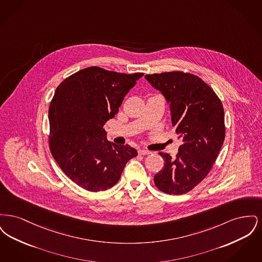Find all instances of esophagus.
<instances>
[{
	"mask_svg": "<svg viewBox=\"0 0 262 262\" xmlns=\"http://www.w3.org/2000/svg\"><path fill=\"white\" fill-rule=\"evenodd\" d=\"M138 153H139L140 155H146V154H150L151 151L146 149H139L138 150Z\"/></svg>",
	"mask_w": 262,
	"mask_h": 262,
	"instance_id": "1",
	"label": "esophagus"
}]
</instances>
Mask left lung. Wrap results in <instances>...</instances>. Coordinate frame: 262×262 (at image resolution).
<instances>
[{"mask_svg":"<svg viewBox=\"0 0 262 262\" xmlns=\"http://www.w3.org/2000/svg\"><path fill=\"white\" fill-rule=\"evenodd\" d=\"M161 92L172 125L183 140L176 158L160 152L164 168L154 176L155 186L169 194L191 190L211 170L225 138L224 109L218 96L196 75L181 72L144 76Z\"/></svg>","mask_w":262,"mask_h":262,"instance_id":"1","label":"left lung"}]
</instances>
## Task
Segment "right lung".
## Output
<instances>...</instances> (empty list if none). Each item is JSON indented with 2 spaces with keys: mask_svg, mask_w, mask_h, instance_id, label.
Returning a JSON list of instances; mask_svg holds the SVG:
<instances>
[{
  "mask_svg": "<svg viewBox=\"0 0 262 262\" xmlns=\"http://www.w3.org/2000/svg\"><path fill=\"white\" fill-rule=\"evenodd\" d=\"M143 74L83 69L57 88L49 107L50 150L62 172L89 191L115 186L137 151L106 139L104 125Z\"/></svg>",
  "mask_w": 262,
  "mask_h": 262,
  "instance_id": "add662e5",
  "label": "right lung"
}]
</instances>
